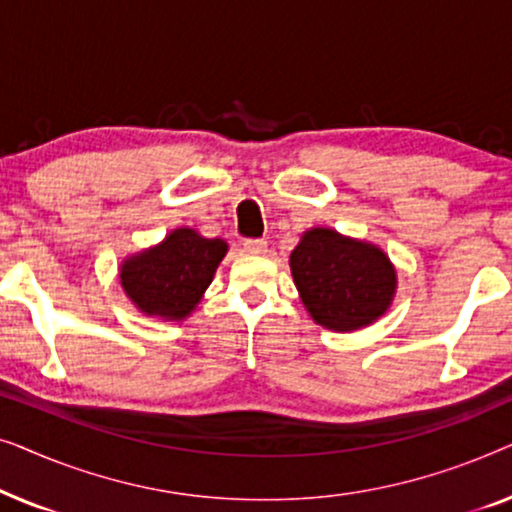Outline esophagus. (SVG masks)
<instances>
[{
    "label": "esophagus",
    "instance_id": "34e87169",
    "mask_svg": "<svg viewBox=\"0 0 512 512\" xmlns=\"http://www.w3.org/2000/svg\"><path fill=\"white\" fill-rule=\"evenodd\" d=\"M242 249H244V254L258 256V254H265V251H268V242H265V240H244Z\"/></svg>",
    "mask_w": 512,
    "mask_h": 512
}]
</instances>
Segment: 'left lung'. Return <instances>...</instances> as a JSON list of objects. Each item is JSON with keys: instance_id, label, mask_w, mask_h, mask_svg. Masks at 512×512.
<instances>
[{"instance_id": "left-lung-1", "label": "left lung", "mask_w": 512, "mask_h": 512, "mask_svg": "<svg viewBox=\"0 0 512 512\" xmlns=\"http://www.w3.org/2000/svg\"><path fill=\"white\" fill-rule=\"evenodd\" d=\"M291 272L312 319L333 331L368 326L396 289V272L380 249L328 228L307 230L291 254Z\"/></svg>"}]
</instances>
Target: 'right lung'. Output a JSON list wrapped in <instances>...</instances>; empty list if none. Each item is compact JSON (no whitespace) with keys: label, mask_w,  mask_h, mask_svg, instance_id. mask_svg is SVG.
I'll return each mask as SVG.
<instances>
[{"label":"right lung","mask_w":512,"mask_h":512,"mask_svg":"<svg viewBox=\"0 0 512 512\" xmlns=\"http://www.w3.org/2000/svg\"><path fill=\"white\" fill-rule=\"evenodd\" d=\"M228 244L179 228L156 249L132 256L121 268V284L146 314L184 319L212 282Z\"/></svg>","instance_id":"1"}]
</instances>
